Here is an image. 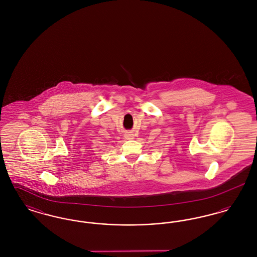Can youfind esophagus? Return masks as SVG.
I'll list each match as a JSON object with an SVG mask.
<instances>
[{
	"label": "esophagus",
	"instance_id": "esophagus-1",
	"mask_svg": "<svg viewBox=\"0 0 257 257\" xmlns=\"http://www.w3.org/2000/svg\"><path fill=\"white\" fill-rule=\"evenodd\" d=\"M125 138H127L128 140H131V139H134V135L127 133V134H125Z\"/></svg>",
	"mask_w": 257,
	"mask_h": 257
}]
</instances>
